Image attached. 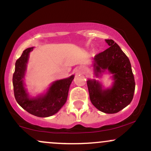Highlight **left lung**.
Instances as JSON below:
<instances>
[{
  "label": "left lung",
  "instance_id": "1",
  "mask_svg": "<svg viewBox=\"0 0 151 151\" xmlns=\"http://www.w3.org/2000/svg\"><path fill=\"white\" fill-rule=\"evenodd\" d=\"M110 48L94 57L96 76L108 70L113 74L114 83L111 88L103 90L98 81H87L90 99L97 109L106 113H116L132 101L135 80L128 58L113 40H106Z\"/></svg>",
  "mask_w": 151,
  "mask_h": 151
}]
</instances>
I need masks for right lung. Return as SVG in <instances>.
<instances>
[{
  "label": "right lung",
  "mask_w": 151,
  "mask_h": 151,
  "mask_svg": "<svg viewBox=\"0 0 151 151\" xmlns=\"http://www.w3.org/2000/svg\"><path fill=\"white\" fill-rule=\"evenodd\" d=\"M33 50V47L25 49L16 62V68L13 76L15 98L23 109L33 116L41 118L51 116L55 114L66 102L69 88L74 76L53 82L48 92L43 96L29 98L24 87L23 78L29 53Z\"/></svg>",
  "instance_id": "obj_1"
}]
</instances>
